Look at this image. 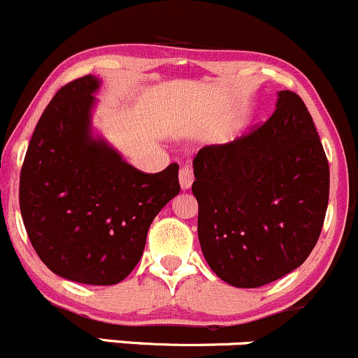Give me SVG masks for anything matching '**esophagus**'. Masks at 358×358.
<instances>
[{"instance_id": "34e87169", "label": "esophagus", "mask_w": 358, "mask_h": 358, "mask_svg": "<svg viewBox=\"0 0 358 358\" xmlns=\"http://www.w3.org/2000/svg\"><path fill=\"white\" fill-rule=\"evenodd\" d=\"M194 180V174H193V167H191L189 164L182 165L179 171V182H180V187L182 189H189L191 184H193Z\"/></svg>"}]
</instances>
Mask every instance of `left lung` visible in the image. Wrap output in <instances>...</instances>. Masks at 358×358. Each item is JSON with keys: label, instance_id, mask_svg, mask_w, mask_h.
Returning a JSON list of instances; mask_svg holds the SVG:
<instances>
[{"label": "left lung", "instance_id": "left-lung-1", "mask_svg": "<svg viewBox=\"0 0 358 358\" xmlns=\"http://www.w3.org/2000/svg\"><path fill=\"white\" fill-rule=\"evenodd\" d=\"M193 167L201 252L222 281L259 288L307 260L326 219L329 164L296 93L281 91L267 122L201 148Z\"/></svg>", "mask_w": 358, "mask_h": 358}]
</instances>
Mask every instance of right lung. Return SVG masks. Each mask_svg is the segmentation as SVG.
<instances>
[{
	"label": "right lung",
	"mask_w": 358,
	"mask_h": 358,
	"mask_svg": "<svg viewBox=\"0 0 358 358\" xmlns=\"http://www.w3.org/2000/svg\"><path fill=\"white\" fill-rule=\"evenodd\" d=\"M98 79L57 91L34 129L20 171V212L39 259L83 285L127 278L143 255L150 224L179 194V165L146 174L90 136Z\"/></svg>",
	"instance_id": "1"
}]
</instances>
